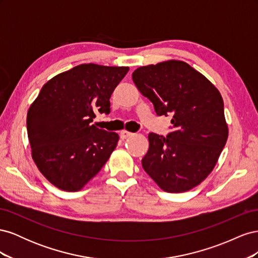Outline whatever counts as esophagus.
I'll list each match as a JSON object with an SVG mask.
<instances>
[{
  "label": "esophagus",
  "mask_w": 258,
  "mask_h": 258,
  "mask_svg": "<svg viewBox=\"0 0 258 258\" xmlns=\"http://www.w3.org/2000/svg\"><path fill=\"white\" fill-rule=\"evenodd\" d=\"M132 135H134V134H131V132H129V131H127V130H122V131H120V134H119V136H120V138H121L122 140L131 137Z\"/></svg>",
  "instance_id": "1"
}]
</instances>
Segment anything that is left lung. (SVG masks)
Returning <instances> with one entry per match:
<instances>
[{
    "instance_id": "1",
    "label": "left lung",
    "mask_w": 258,
    "mask_h": 258,
    "mask_svg": "<svg viewBox=\"0 0 258 258\" xmlns=\"http://www.w3.org/2000/svg\"><path fill=\"white\" fill-rule=\"evenodd\" d=\"M132 80L158 116L172 115L167 137L151 132L142 167L167 192H183L211 173L228 138L224 101L207 77L184 61L138 68Z\"/></svg>"
}]
</instances>
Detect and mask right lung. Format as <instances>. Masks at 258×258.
I'll list each match as a JSON object with an SVG mask.
<instances>
[{
  "mask_svg": "<svg viewBox=\"0 0 258 258\" xmlns=\"http://www.w3.org/2000/svg\"><path fill=\"white\" fill-rule=\"evenodd\" d=\"M128 67L80 64L46 83L27 115L32 158L48 181L66 191L82 189L115 150L116 132L91 122L110 114V98Z\"/></svg>",
  "mask_w": 258,
  "mask_h": 258,
  "instance_id": "add662e5",
  "label": "right lung"
}]
</instances>
